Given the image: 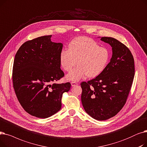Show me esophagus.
<instances>
[{
  "instance_id": "esophagus-1",
  "label": "esophagus",
  "mask_w": 147,
  "mask_h": 147,
  "mask_svg": "<svg viewBox=\"0 0 147 147\" xmlns=\"http://www.w3.org/2000/svg\"><path fill=\"white\" fill-rule=\"evenodd\" d=\"M78 84L77 82H74V81L71 82V86H72V87H74V86H75L78 85Z\"/></svg>"
}]
</instances>
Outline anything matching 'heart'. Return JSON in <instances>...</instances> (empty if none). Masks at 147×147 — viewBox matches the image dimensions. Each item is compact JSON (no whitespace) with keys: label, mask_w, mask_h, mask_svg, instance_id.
<instances>
[{"label":"heart","mask_w":147,"mask_h":147,"mask_svg":"<svg viewBox=\"0 0 147 147\" xmlns=\"http://www.w3.org/2000/svg\"><path fill=\"white\" fill-rule=\"evenodd\" d=\"M110 57L107 48L101 47L92 39L78 37L69 44V49H64L60 54L61 67L67 72L71 71L76 65L78 66L69 73L67 80L78 81L85 76L94 78L100 75L107 67Z\"/></svg>","instance_id":"heart-1"}]
</instances>
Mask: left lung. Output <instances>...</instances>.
<instances>
[{
	"mask_svg": "<svg viewBox=\"0 0 147 147\" xmlns=\"http://www.w3.org/2000/svg\"><path fill=\"white\" fill-rule=\"evenodd\" d=\"M112 47L113 55L104 71L92 80L82 82L84 109L99 121L115 116L124 107L135 76L134 57L129 49L116 39L102 37Z\"/></svg>",
	"mask_w": 147,
	"mask_h": 147,
	"instance_id": "left-lung-1",
	"label": "left lung"
}]
</instances>
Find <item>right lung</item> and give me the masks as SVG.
I'll return each instance as SVG.
<instances>
[{
    "label": "right lung",
    "instance_id": "1",
    "mask_svg": "<svg viewBox=\"0 0 147 147\" xmlns=\"http://www.w3.org/2000/svg\"><path fill=\"white\" fill-rule=\"evenodd\" d=\"M51 36L26 42L13 65V87L19 102L27 113L40 118L60 111L62 95L71 86L70 82L55 83L64 76L60 62L63 44L53 42Z\"/></svg>",
    "mask_w": 147,
    "mask_h": 147
}]
</instances>
